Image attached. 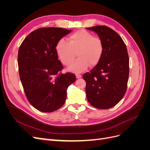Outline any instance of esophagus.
<instances>
[{
  "label": "esophagus",
  "instance_id": "esophagus-1",
  "mask_svg": "<svg viewBox=\"0 0 150 150\" xmlns=\"http://www.w3.org/2000/svg\"><path fill=\"white\" fill-rule=\"evenodd\" d=\"M76 78H77V79H79V78H81V77H82V76H81V74H77L76 75Z\"/></svg>",
  "mask_w": 150,
  "mask_h": 150
}]
</instances>
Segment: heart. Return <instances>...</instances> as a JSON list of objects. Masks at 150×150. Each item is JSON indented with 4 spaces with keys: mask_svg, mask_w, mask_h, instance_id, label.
I'll use <instances>...</instances> for the list:
<instances>
[{
    "mask_svg": "<svg viewBox=\"0 0 150 150\" xmlns=\"http://www.w3.org/2000/svg\"><path fill=\"white\" fill-rule=\"evenodd\" d=\"M56 51L59 60L65 66L70 65L76 55L78 56L79 58L68 70L80 73L87 69L89 65L94 66L98 64L104 52V44L101 38L94 37L92 33L81 29L71 34L68 42L63 39L59 40Z\"/></svg>",
    "mask_w": 150,
    "mask_h": 150,
    "instance_id": "obj_1",
    "label": "heart"
}]
</instances>
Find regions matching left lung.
<instances>
[{
    "label": "left lung",
    "instance_id": "obj_1",
    "mask_svg": "<svg viewBox=\"0 0 150 150\" xmlns=\"http://www.w3.org/2000/svg\"><path fill=\"white\" fill-rule=\"evenodd\" d=\"M97 33L104 44L100 61L83 78L86 81L88 101L98 109L111 108L118 103L126 91L129 78V57L120 35L105 25L87 28Z\"/></svg>",
    "mask_w": 150,
    "mask_h": 150
}]
</instances>
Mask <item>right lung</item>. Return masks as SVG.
Returning a JSON list of instances; mask_svg holds the SVG:
<instances>
[{"label": "right lung", "instance_id": "right-lung-1", "mask_svg": "<svg viewBox=\"0 0 150 150\" xmlns=\"http://www.w3.org/2000/svg\"><path fill=\"white\" fill-rule=\"evenodd\" d=\"M71 30L42 28L30 33L18 51L20 79L29 102L38 110L50 112L64 104L67 89L76 81L74 74L61 73L57 42Z\"/></svg>", "mask_w": 150, "mask_h": 150}]
</instances>
